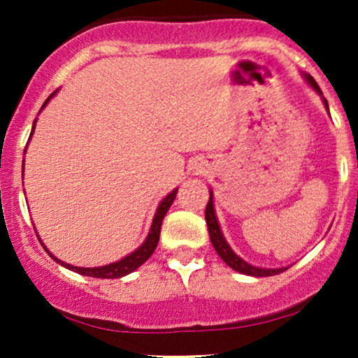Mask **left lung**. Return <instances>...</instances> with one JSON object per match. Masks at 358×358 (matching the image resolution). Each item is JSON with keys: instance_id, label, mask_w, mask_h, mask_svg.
<instances>
[{"instance_id": "8db88e82", "label": "left lung", "mask_w": 358, "mask_h": 358, "mask_svg": "<svg viewBox=\"0 0 358 358\" xmlns=\"http://www.w3.org/2000/svg\"><path fill=\"white\" fill-rule=\"evenodd\" d=\"M306 79H308L310 85H312L313 88L320 93V88H319V85L315 83V79H313L312 76H308ZM324 103H326V107H327L326 99H324ZM327 110H329V107H327ZM206 223H208V230H209V237H211L213 248L216 249V252L220 255V258H222L223 262L230 266V268L236 270V272L246 273V275H252V277H268V275H277V273H280L286 270V268H258V266L249 265V263L244 262L243 258H239V256H237L236 252L230 249L229 244H227L225 237H223L222 230H220L218 220H216L215 208H213V192H209V201H208V206H206Z\"/></svg>"}]
</instances>
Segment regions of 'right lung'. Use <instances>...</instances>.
Masks as SVG:
<instances>
[{
  "mask_svg": "<svg viewBox=\"0 0 358 358\" xmlns=\"http://www.w3.org/2000/svg\"><path fill=\"white\" fill-rule=\"evenodd\" d=\"M53 95H55V92H53L52 95H50L48 99H46V102L43 103V107H45L46 103L50 102V99H52ZM43 107H41V109H43ZM34 124H36V121H34ZM32 131H34V126H32ZM32 131H31V135H32ZM175 197H176V190H173V192L169 194V196H166V199L162 201L161 204H159L157 213H156V216H154L152 227H150V232H149V236H147L145 243H143L142 246L136 249V251H133L131 255H128V256H126V258L119 259V262L110 263V265H106V266H96V268H81V266H72V265H69V263L60 262L59 258H55V256H53L52 252H50L48 249L45 248L46 252H48V255L52 256V258L55 259L57 263H60V265H64V266H66V268L72 270V272L81 273V275L96 277V279H119V277H122V275H128V273H131L133 270L138 268L140 265H143V263H145L147 259H149L150 256H152L154 249L157 248L159 236H161L162 218H164V215H166V213H168L169 206L173 204Z\"/></svg>",
  "mask_w": 358,
  "mask_h": 358,
  "instance_id": "add662e5",
  "label": "right lung"
}]
</instances>
